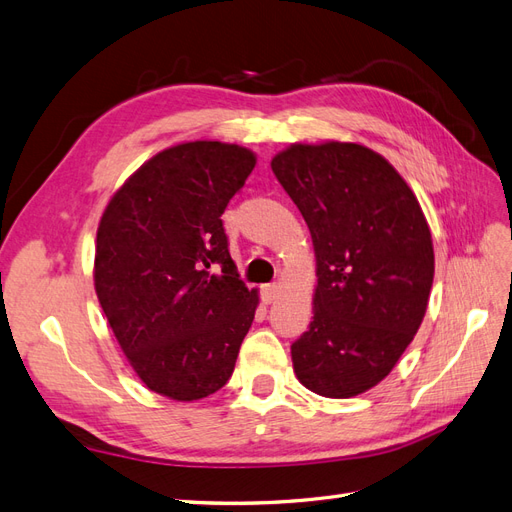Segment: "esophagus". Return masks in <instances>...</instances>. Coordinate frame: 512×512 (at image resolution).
Instances as JSON below:
<instances>
[{
	"mask_svg": "<svg viewBox=\"0 0 512 512\" xmlns=\"http://www.w3.org/2000/svg\"><path fill=\"white\" fill-rule=\"evenodd\" d=\"M277 294H280V284L262 286V301H265L267 305H271L277 299Z\"/></svg>",
	"mask_w": 512,
	"mask_h": 512,
	"instance_id": "34e87169",
	"label": "esophagus"
}]
</instances>
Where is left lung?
<instances>
[{"mask_svg":"<svg viewBox=\"0 0 512 512\" xmlns=\"http://www.w3.org/2000/svg\"><path fill=\"white\" fill-rule=\"evenodd\" d=\"M312 232L314 318L290 346L305 389L348 399L382 382L425 318L433 243L421 205L380 153L294 143L271 160Z\"/></svg>","mask_w":512,"mask_h":512,"instance_id":"left-lung-1","label":"left lung"}]
</instances>
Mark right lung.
I'll return each mask as SVG.
<instances>
[{
  "label": "right lung",
  "instance_id": "right-lung-1",
  "mask_svg": "<svg viewBox=\"0 0 512 512\" xmlns=\"http://www.w3.org/2000/svg\"><path fill=\"white\" fill-rule=\"evenodd\" d=\"M254 151L194 141L147 160L108 200L94 286L117 344L149 391L203 399L232 376L258 290L239 280L222 213Z\"/></svg>",
  "mask_w": 512,
  "mask_h": 512
}]
</instances>
